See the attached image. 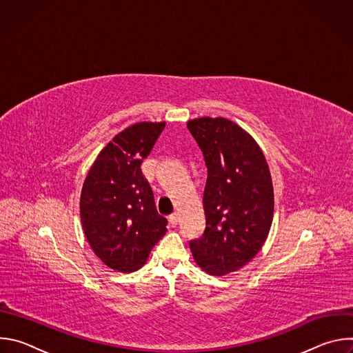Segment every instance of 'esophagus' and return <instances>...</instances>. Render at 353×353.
<instances>
[{
  "label": "esophagus",
  "instance_id": "esophagus-1",
  "mask_svg": "<svg viewBox=\"0 0 353 353\" xmlns=\"http://www.w3.org/2000/svg\"><path fill=\"white\" fill-rule=\"evenodd\" d=\"M169 222H170L172 226H176V225L179 223V214H177V212L172 214V215L169 216Z\"/></svg>",
  "mask_w": 353,
  "mask_h": 353
}]
</instances>
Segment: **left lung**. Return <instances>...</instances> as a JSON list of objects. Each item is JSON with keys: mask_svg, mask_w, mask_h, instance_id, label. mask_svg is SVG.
Returning a JSON list of instances; mask_svg holds the SVG:
<instances>
[{"mask_svg": "<svg viewBox=\"0 0 353 353\" xmlns=\"http://www.w3.org/2000/svg\"><path fill=\"white\" fill-rule=\"evenodd\" d=\"M187 127L208 168L207 228L190 248L201 270L223 276L253 260L268 237L274 218L272 177L257 141L234 121L201 117Z\"/></svg>", "mask_w": 353, "mask_h": 353, "instance_id": "1", "label": "left lung"}]
</instances>
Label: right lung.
I'll list each match as a JSON object with an SVG mask.
<instances>
[{
	"instance_id": "add662e5",
	"label": "right lung",
	"mask_w": 353,
	"mask_h": 353,
	"mask_svg": "<svg viewBox=\"0 0 353 353\" xmlns=\"http://www.w3.org/2000/svg\"><path fill=\"white\" fill-rule=\"evenodd\" d=\"M166 123L141 121L114 135L99 152L81 191L85 237L99 260L119 272L143 267L168 232L154 192L141 172Z\"/></svg>"
}]
</instances>
